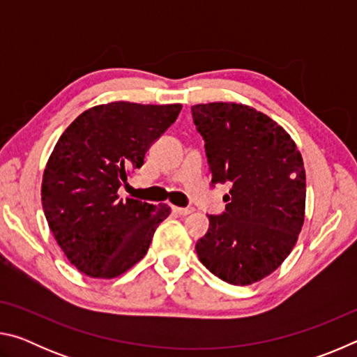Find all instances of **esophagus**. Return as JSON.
I'll list each match as a JSON object with an SVG mask.
<instances>
[{
  "label": "esophagus",
  "instance_id": "esophagus-1",
  "mask_svg": "<svg viewBox=\"0 0 357 357\" xmlns=\"http://www.w3.org/2000/svg\"><path fill=\"white\" fill-rule=\"evenodd\" d=\"M173 211L179 215H189L193 213V208H179V206H173Z\"/></svg>",
  "mask_w": 357,
  "mask_h": 357
}]
</instances>
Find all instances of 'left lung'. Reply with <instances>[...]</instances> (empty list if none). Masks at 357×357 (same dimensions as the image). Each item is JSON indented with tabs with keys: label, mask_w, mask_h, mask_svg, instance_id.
I'll return each mask as SVG.
<instances>
[{
	"label": "left lung",
	"mask_w": 357,
	"mask_h": 357,
	"mask_svg": "<svg viewBox=\"0 0 357 357\" xmlns=\"http://www.w3.org/2000/svg\"><path fill=\"white\" fill-rule=\"evenodd\" d=\"M192 116L204 138L211 183L233 184L225 213L208 215L197 255L223 282L250 285L279 268L304 225L302 155L282 126L249 105L198 104Z\"/></svg>",
	"instance_id": "obj_1"
}]
</instances>
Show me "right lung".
Instances as JSON below:
<instances>
[{
    "instance_id": "obj_1",
    "label": "right lung",
    "mask_w": 357,
    "mask_h": 357,
    "mask_svg": "<svg viewBox=\"0 0 357 357\" xmlns=\"http://www.w3.org/2000/svg\"><path fill=\"white\" fill-rule=\"evenodd\" d=\"M181 108L112 102L83 112L59 137L42 178V208L58 245L80 273L113 279L146 255L170 206L123 200L118 189Z\"/></svg>"
}]
</instances>
